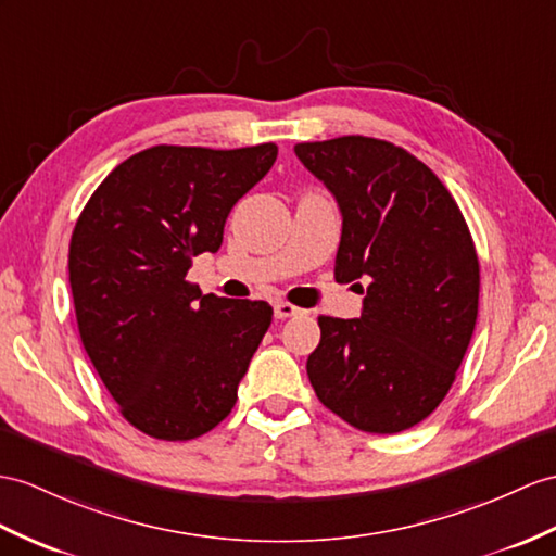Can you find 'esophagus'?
Masks as SVG:
<instances>
[{
  "label": "esophagus",
  "mask_w": 556,
  "mask_h": 556,
  "mask_svg": "<svg viewBox=\"0 0 556 556\" xmlns=\"http://www.w3.org/2000/svg\"><path fill=\"white\" fill-rule=\"evenodd\" d=\"M274 314H276V318H292V316H300V314H304V311L300 308V306H294V304H290V302H276L274 304Z\"/></svg>",
  "instance_id": "obj_1"
}]
</instances>
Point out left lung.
Returning <instances> with one entry per match:
<instances>
[{
    "label": "left lung",
    "instance_id": "1",
    "mask_svg": "<svg viewBox=\"0 0 556 556\" xmlns=\"http://www.w3.org/2000/svg\"><path fill=\"white\" fill-rule=\"evenodd\" d=\"M294 153L342 212L334 280L365 294L361 318H318L311 387L361 431L410 429L448 394L477 325L479 256L465 216L425 162L389 141L340 137Z\"/></svg>",
    "mask_w": 556,
    "mask_h": 556
}]
</instances>
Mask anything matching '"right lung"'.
Returning a JSON list of instances; mask_svg holds the SVG:
<instances>
[{
  "mask_svg": "<svg viewBox=\"0 0 556 556\" xmlns=\"http://www.w3.org/2000/svg\"><path fill=\"white\" fill-rule=\"evenodd\" d=\"M276 155V143L146 148L79 214L67 254L79 337L119 413L148 437L198 439L238 401L274 308L202 294L186 274L222 248L228 214Z\"/></svg>",
  "mask_w": 556,
  "mask_h": 556,
  "instance_id": "add662e5",
  "label": "right lung"
}]
</instances>
